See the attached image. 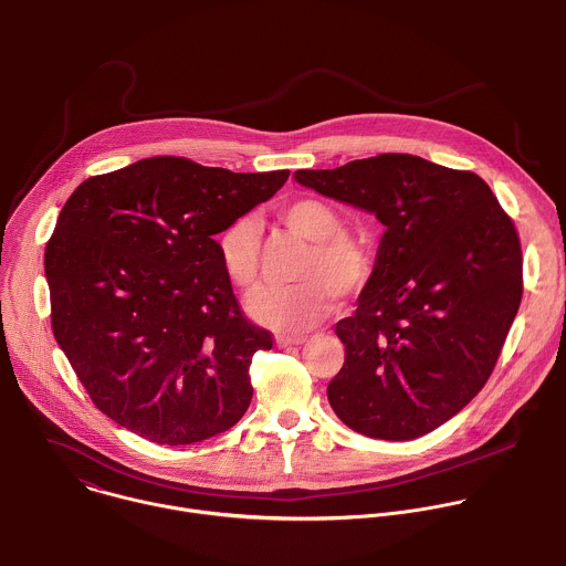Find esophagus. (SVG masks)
<instances>
[{"mask_svg":"<svg viewBox=\"0 0 566 566\" xmlns=\"http://www.w3.org/2000/svg\"><path fill=\"white\" fill-rule=\"evenodd\" d=\"M304 339H306V337H302V335H295V337H286V335H280V337H277V346H280V348L300 346V344H304Z\"/></svg>","mask_w":566,"mask_h":566,"instance_id":"34e87169","label":"esophagus"}]
</instances>
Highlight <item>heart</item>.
Wrapping results in <instances>:
<instances>
[{"label":"heart","mask_w":566,"mask_h":566,"mask_svg":"<svg viewBox=\"0 0 566 566\" xmlns=\"http://www.w3.org/2000/svg\"><path fill=\"white\" fill-rule=\"evenodd\" d=\"M280 222L308 240L295 269L297 282L266 286L249 300L251 315L280 333H297L322 319L335 302L355 297L373 275L366 244L344 231L335 207L319 198H297L277 209ZM222 273L238 289H253L260 275V233L253 220L235 218L218 235Z\"/></svg>","instance_id":"heart-1"}]
</instances>
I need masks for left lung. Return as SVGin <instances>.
Instances as JSON below:
<instances>
[{
    "instance_id": "left-lung-1",
    "label": "left lung",
    "mask_w": 566,
    "mask_h": 566,
    "mask_svg": "<svg viewBox=\"0 0 566 566\" xmlns=\"http://www.w3.org/2000/svg\"><path fill=\"white\" fill-rule=\"evenodd\" d=\"M295 180L355 205L386 227L375 271L328 384L355 432L410 441L443 426L488 384L523 300L514 220L490 185L412 154H379Z\"/></svg>"
}]
</instances>
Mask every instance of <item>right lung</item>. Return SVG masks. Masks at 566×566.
Returning a JSON list of instances; mask_svg holds the SVG:
<instances>
[{
	"label": "right lung",
	"instance_id": "1",
	"mask_svg": "<svg viewBox=\"0 0 566 566\" xmlns=\"http://www.w3.org/2000/svg\"><path fill=\"white\" fill-rule=\"evenodd\" d=\"M286 178L154 156L83 180L63 205L43 258L52 333L120 428L189 446L247 412L251 359L273 337L242 313L213 235Z\"/></svg>",
	"mask_w": 566,
	"mask_h": 566
}]
</instances>
